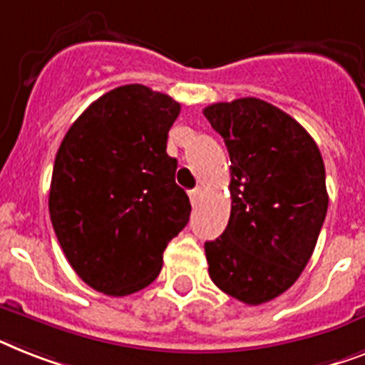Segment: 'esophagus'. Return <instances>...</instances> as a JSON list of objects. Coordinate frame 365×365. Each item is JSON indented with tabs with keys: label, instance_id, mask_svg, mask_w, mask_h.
<instances>
[{
	"label": "esophagus",
	"instance_id": "esophagus-1",
	"mask_svg": "<svg viewBox=\"0 0 365 365\" xmlns=\"http://www.w3.org/2000/svg\"><path fill=\"white\" fill-rule=\"evenodd\" d=\"M188 195H190V201H192V205H195L197 203V200H200V188L190 190Z\"/></svg>",
	"mask_w": 365,
	"mask_h": 365
}]
</instances>
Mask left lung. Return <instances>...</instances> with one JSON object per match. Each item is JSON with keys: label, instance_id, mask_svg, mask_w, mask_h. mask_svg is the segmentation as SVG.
<instances>
[{"label": "left lung", "instance_id": "8db88e82", "mask_svg": "<svg viewBox=\"0 0 365 365\" xmlns=\"http://www.w3.org/2000/svg\"><path fill=\"white\" fill-rule=\"evenodd\" d=\"M231 158V216L205 242L210 279L250 306L285 293L312 257L328 209L317 143L291 115L254 96L203 110Z\"/></svg>", "mask_w": 365, "mask_h": 365}]
</instances>
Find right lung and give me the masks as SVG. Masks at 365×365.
I'll return each mask as SVG.
<instances>
[{
    "mask_svg": "<svg viewBox=\"0 0 365 365\" xmlns=\"http://www.w3.org/2000/svg\"><path fill=\"white\" fill-rule=\"evenodd\" d=\"M180 104L140 83L87 108L63 138L50 185V218L74 272L98 293L126 297L162 270L190 218L188 195L165 153Z\"/></svg>",
    "mask_w": 365,
    "mask_h": 365,
    "instance_id": "obj_1",
    "label": "right lung"
}]
</instances>
